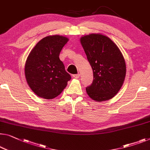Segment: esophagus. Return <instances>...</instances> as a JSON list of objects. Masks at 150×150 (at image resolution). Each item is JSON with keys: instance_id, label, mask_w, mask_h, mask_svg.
<instances>
[{"instance_id": "obj_1", "label": "esophagus", "mask_w": 150, "mask_h": 150, "mask_svg": "<svg viewBox=\"0 0 150 150\" xmlns=\"http://www.w3.org/2000/svg\"><path fill=\"white\" fill-rule=\"evenodd\" d=\"M73 77L75 78V79H79V77H80V75L78 73V74H75V75H73Z\"/></svg>"}]
</instances>
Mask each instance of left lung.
I'll use <instances>...</instances> for the list:
<instances>
[{
  "label": "left lung",
  "mask_w": 150,
  "mask_h": 150,
  "mask_svg": "<svg viewBox=\"0 0 150 150\" xmlns=\"http://www.w3.org/2000/svg\"><path fill=\"white\" fill-rule=\"evenodd\" d=\"M80 42L91 66L93 80L86 88L89 97L96 102L110 100L119 91L126 75V63L112 40L101 33H91Z\"/></svg>",
  "instance_id": "1"
}]
</instances>
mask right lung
Instances as JSON below:
<instances>
[{"label":"right lung","instance_id":"obj_1","mask_svg":"<svg viewBox=\"0 0 150 150\" xmlns=\"http://www.w3.org/2000/svg\"><path fill=\"white\" fill-rule=\"evenodd\" d=\"M69 38L48 35L39 41L27 58L25 76L31 89L38 96L52 100L60 95L71 79L59 54Z\"/></svg>","mask_w":150,"mask_h":150}]
</instances>
